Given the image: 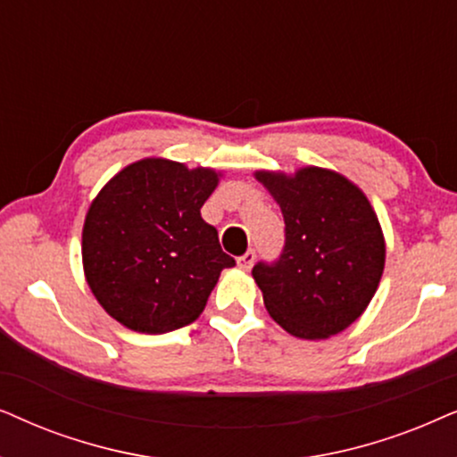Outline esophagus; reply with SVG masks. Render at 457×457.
I'll list each match as a JSON object with an SVG mask.
<instances>
[{"mask_svg":"<svg viewBox=\"0 0 457 457\" xmlns=\"http://www.w3.org/2000/svg\"><path fill=\"white\" fill-rule=\"evenodd\" d=\"M253 263H254V251H246L245 254H242V257H238V267H240V270L248 271L253 267Z\"/></svg>","mask_w":457,"mask_h":457,"instance_id":"esophagus-1","label":"esophagus"}]
</instances>
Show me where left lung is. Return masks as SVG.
Segmentation results:
<instances>
[{
    "label": "left lung",
    "instance_id": "left-lung-1",
    "mask_svg": "<svg viewBox=\"0 0 457 457\" xmlns=\"http://www.w3.org/2000/svg\"><path fill=\"white\" fill-rule=\"evenodd\" d=\"M254 178L276 198L286 223L279 259L253 267L265 309L296 338L343 332L366 312L385 271V236L372 204L330 169Z\"/></svg>",
    "mask_w": 457,
    "mask_h": 457
}]
</instances>
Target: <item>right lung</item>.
I'll use <instances>...</instances> for the list:
<instances>
[{
	"mask_svg": "<svg viewBox=\"0 0 457 457\" xmlns=\"http://www.w3.org/2000/svg\"><path fill=\"white\" fill-rule=\"evenodd\" d=\"M219 184L212 169L144 158L89 204L83 270L104 312L129 330L165 334L204 312L219 273L236 261L200 209Z\"/></svg>",
	"mask_w": 457,
	"mask_h": 457,
	"instance_id": "obj_1",
	"label": "right lung"
}]
</instances>
